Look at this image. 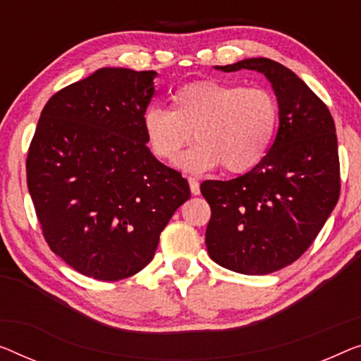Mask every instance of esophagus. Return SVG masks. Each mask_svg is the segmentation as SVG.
Wrapping results in <instances>:
<instances>
[{
    "label": "esophagus",
    "mask_w": 361,
    "mask_h": 361,
    "mask_svg": "<svg viewBox=\"0 0 361 361\" xmlns=\"http://www.w3.org/2000/svg\"><path fill=\"white\" fill-rule=\"evenodd\" d=\"M188 183H190V188H191L192 195H195V196L199 195V183L195 178V176H190V178H188Z\"/></svg>",
    "instance_id": "34e87169"
}]
</instances>
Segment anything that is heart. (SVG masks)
<instances>
[{
	"instance_id": "1",
	"label": "heart",
	"mask_w": 361,
	"mask_h": 361,
	"mask_svg": "<svg viewBox=\"0 0 361 361\" xmlns=\"http://www.w3.org/2000/svg\"><path fill=\"white\" fill-rule=\"evenodd\" d=\"M281 109L276 95L261 87L219 79L192 80L171 95V110L152 105L144 113L147 146L155 157L178 160L188 171L222 165L230 175H245L267 157L276 139Z\"/></svg>"
}]
</instances>
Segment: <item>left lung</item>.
Here are the masks:
<instances>
[{"label": "left lung", "mask_w": 361, "mask_h": 361, "mask_svg": "<svg viewBox=\"0 0 361 361\" xmlns=\"http://www.w3.org/2000/svg\"><path fill=\"white\" fill-rule=\"evenodd\" d=\"M217 69L262 73L281 109L272 147L255 170L201 185L212 212L206 230L211 259L246 276H264L297 261L336 207V125L324 102L281 63L250 58Z\"/></svg>", "instance_id": "1"}]
</instances>
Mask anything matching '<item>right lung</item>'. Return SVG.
<instances>
[{
  "label": "right lung",
  "mask_w": 361,
  "mask_h": 361,
  "mask_svg": "<svg viewBox=\"0 0 361 361\" xmlns=\"http://www.w3.org/2000/svg\"><path fill=\"white\" fill-rule=\"evenodd\" d=\"M155 71L102 68L43 106L27 154V188L43 238L97 281L146 267L171 215L191 196L150 154L142 118Z\"/></svg>",
  "instance_id": "add662e5"
}]
</instances>
